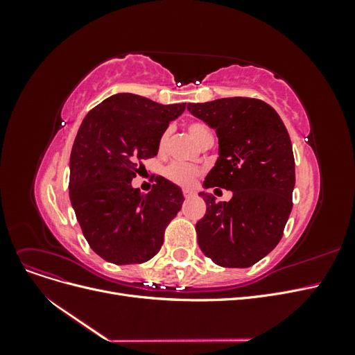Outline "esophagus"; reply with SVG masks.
Masks as SVG:
<instances>
[{
	"instance_id": "obj_1",
	"label": "esophagus",
	"mask_w": 355,
	"mask_h": 355,
	"mask_svg": "<svg viewBox=\"0 0 355 355\" xmlns=\"http://www.w3.org/2000/svg\"><path fill=\"white\" fill-rule=\"evenodd\" d=\"M192 196H194V191L184 189V197H185V198H189V197H192Z\"/></svg>"
}]
</instances>
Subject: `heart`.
<instances>
[{
    "label": "heart",
    "instance_id": "obj_1",
    "mask_svg": "<svg viewBox=\"0 0 355 355\" xmlns=\"http://www.w3.org/2000/svg\"><path fill=\"white\" fill-rule=\"evenodd\" d=\"M188 132L200 145L204 141H206V139L211 137L209 127L204 125L202 123H191L188 125ZM167 136H168V132H164L163 136H161V139H159V146L161 148L164 146V144L167 141ZM200 175H201V170L198 167L191 166V164H185V163H173L166 168V178L171 182H175V184H178L180 187L194 185V182L198 179Z\"/></svg>",
    "mask_w": 355,
    "mask_h": 355
}]
</instances>
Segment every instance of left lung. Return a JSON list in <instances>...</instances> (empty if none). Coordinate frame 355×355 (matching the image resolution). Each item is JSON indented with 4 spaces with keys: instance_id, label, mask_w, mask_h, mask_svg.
<instances>
[{
    "instance_id": "8db88e82",
    "label": "left lung",
    "mask_w": 355,
    "mask_h": 355,
    "mask_svg": "<svg viewBox=\"0 0 355 355\" xmlns=\"http://www.w3.org/2000/svg\"><path fill=\"white\" fill-rule=\"evenodd\" d=\"M188 111L219 137V157L202 187L232 191L223 202L200 192L207 204L196 225L200 249L216 265L252 266L280 243L293 206L295 158L286 125L270 105L250 98L188 103Z\"/></svg>"
}]
</instances>
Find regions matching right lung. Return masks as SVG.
Segmentation results:
<instances>
[{"label": "right lung", "instance_id": "obj_1", "mask_svg": "<svg viewBox=\"0 0 355 355\" xmlns=\"http://www.w3.org/2000/svg\"><path fill=\"white\" fill-rule=\"evenodd\" d=\"M187 103L161 105L118 93L85 115L69 159V198L94 253L115 265L142 263L163 245L164 230L184 202L173 182L158 176L148 194L132 187L142 161Z\"/></svg>", "mask_w": 355, "mask_h": 355}]
</instances>
